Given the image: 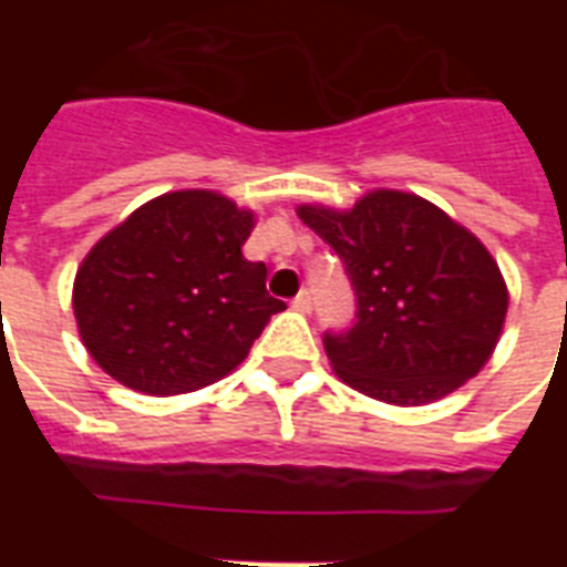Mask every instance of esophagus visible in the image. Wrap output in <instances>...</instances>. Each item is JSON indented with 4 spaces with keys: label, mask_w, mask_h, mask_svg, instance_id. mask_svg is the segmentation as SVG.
Listing matches in <instances>:
<instances>
[{
    "label": "esophagus",
    "mask_w": 567,
    "mask_h": 567,
    "mask_svg": "<svg viewBox=\"0 0 567 567\" xmlns=\"http://www.w3.org/2000/svg\"><path fill=\"white\" fill-rule=\"evenodd\" d=\"M293 309L302 311V315H309L311 309H315V300H311V291H300L297 297H293Z\"/></svg>",
    "instance_id": "1"
}]
</instances>
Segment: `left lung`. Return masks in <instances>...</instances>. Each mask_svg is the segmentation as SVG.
Masks as SVG:
<instances>
[{
	"label": "left lung",
	"mask_w": 567,
	"mask_h": 567,
	"mask_svg": "<svg viewBox=\"0 0 567 567\" xmlns=\"http://www.w3.org/2000/svg\"><path fill=\"white\" fill-rule=\"evenodd\" d=\"M297 214L336 249L355 291L353 327L323 336L347 385L382 403L423 405L483 371L509 293L465 226L403 190L364 194L350 212L300 205Z\"/></svg>",
	"instance_id": "1"
}]
</instances>
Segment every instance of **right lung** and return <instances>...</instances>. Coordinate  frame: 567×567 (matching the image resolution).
Returning <instances> with one entry per match:
<instances>
[{
    "label": "right lung",
    "mask_w": 567,
    "mask_h": 567,
    "mask_svg": "<svg viewBox=\"0 0 567 567\" xmlns=\"http://www.w3.org/2000/svg\"><path fill=\"white\" fill-rule=\"evenodd\" d=\"M256 226L214 190L155 196L79 267L73 311L102 371L144 394H188L231 373L285 309L240 247Z\"/></svg>",
    "instance_id": "right-lung-1"
}]
</instances>
